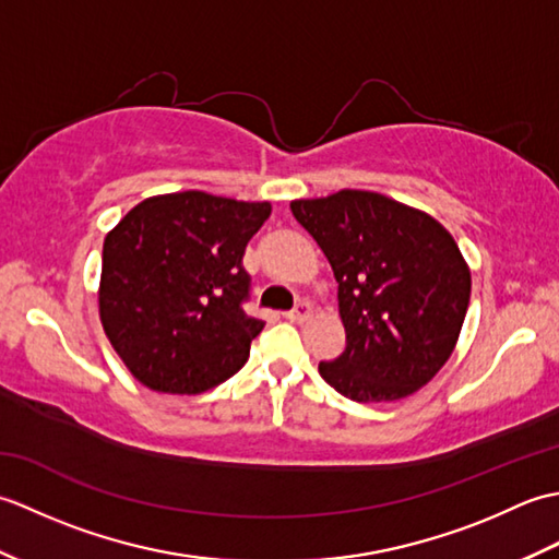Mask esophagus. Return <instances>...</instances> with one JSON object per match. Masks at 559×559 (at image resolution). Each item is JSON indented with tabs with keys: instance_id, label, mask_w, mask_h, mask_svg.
<instances>
[{
	"instance_id": "1",
	"label": "esophagus",
	"mask_w": 559,
	"mask_h": 559,
	"mask_svg": "<svg viewBox=\"0 0 559 559\" xmlns=\"http://www.w3.org/2000/svg\"><path fill=\"white\" fill-rule=\"evenodd\" d=\"M312 317V305L307 302V300H302V302H298L293 307L290 312H286V319H290V322H295V324H302V322H307V319Z\"/></svg>"
}]
</instances>
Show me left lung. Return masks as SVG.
Segmentation results:
<instances>
[{
  "label": "left lung",
  "mask_w": 559,
  "mask_h": 559,
  "mask_svg": "<svg viewBox=\"0 0 559 559\" xmlns=\"http://www.w3.org/2000/svg\"><path fill=\"white\" fill-rule=\"evenodd\" d=\"M338 283L346 350L319 374L358 403L399 401L442 370L471 300L454 237L425 211L362 189L290 201Z\"/></svg>",
  "instance_id": "1"
}]
</instances>
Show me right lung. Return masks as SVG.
Wrapping results in <instances>:
<instances>
[{
    "label": "right lung",
    "mask_w": 559,
    "mask_h": 559,
    "mask_svg": "<svg viewBox=\"0 0 559 559\" xmlns=\"http://www.w3.org/2000/svg\"><path fill=\"white\" fill-rule=\"evenodd\" d=\"M269 216V201L189 189L144 199L108 233L100 322L141 384L201 394L247 362L264 322L242 310V257Z\"/></svg>",
    "instance_id": "1"
}]
</instances>
